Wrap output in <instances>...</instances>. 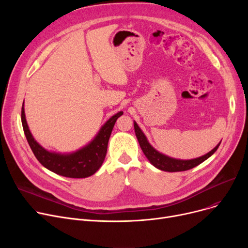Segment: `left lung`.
Instances as JSON below:
<instances>
[{"instance_id": "1", "label": "left lung", "mask_w": 248, "mask_h": 248, "mask_svg": "<svg viewBox=\"0 0 248 248\" xmlns=\"http://www.w3.org/2000/svg\"><path fill=\"white\" fill-rule=\"evenodd\" d=\"M134 126H135L136 136L138 138L140 149L142 152H144L145 155L148 158L150 163L152 165H154L155 168H158V169H160V170L166 171V172H182V171L190 170V169L198 166L199 164L203 163L205 160L209 158L210 155H212L216 152V150L220 146V142H219V144L211 152H209L205 155H202V157L197 158V159L188 160V161L176 160V159L169 158V157H167V155L155 151L149 144V141L147 140V138L145 137L144 134H142V132L140 131V128L139 127L137 123H134Z\"/></svg>"}]
</instances>
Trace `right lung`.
<instances>
[{
  "label": "right lung",
  "instance_id": "add662e5",
  "mask_svg": "<svg viewBox=\"0 0 248 248\" xmlns=\"http://www.w3.org/2000/svg\"><path fill=\"white\" fill-rule=\"evenodd\" d=\"M121 115H123V111L111 116L103 124L97 136L89 145L69 155L50 153L43 149L34 140L25 119L24 103L22 106L21 120L26 139L28 140L33 154L35 155L36 159L45 168L55 174L67 178H86L93 175L102 165L107 155L108 140L113 125Z\"/></svg>",
  "mask_w": 248,
  "mask_h": 248
}]
</instances>
